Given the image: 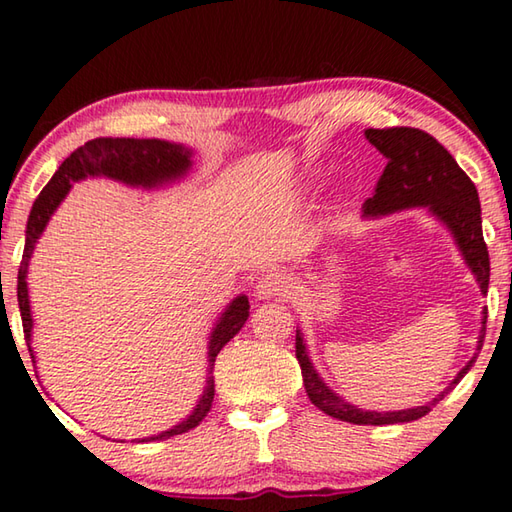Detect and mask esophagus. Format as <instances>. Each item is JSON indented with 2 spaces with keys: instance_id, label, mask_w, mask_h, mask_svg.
<instances>
[{
  "instance_id": "esophagus-1",
  "label": "esophagus",
  "mask_w": 512,
  "mask_h": 512,
  "mask_svg": "<svg viewBox=\"0 0 512 512\" xmlns=\"http://www.w3.org/2000/svg\"><path fill=\"white\" fill-rule=\"evenodd\" d=\"M290 288H292L290 276L281 274V272H272V274H265L263 279L258 281L256 297H261V299L279 297V295H286V292H290Z\"/></svg>"
}]
</instances>
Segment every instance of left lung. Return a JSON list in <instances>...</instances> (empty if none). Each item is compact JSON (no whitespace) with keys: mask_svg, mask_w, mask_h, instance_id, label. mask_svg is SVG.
<instances>
[{"mask_svg":"<svg viewBox=\"0 0 512 512\" xmlns=\"http://www.w3.org/2000/svg\"><path fill=\"white\" fill-rule=\"evenodd\" d=\"M365 138L388 158V165H385L381 179L376 183L374 195L363 204V217H381L395 211H404V208L424 206L426 211L433 217H438V220L451 231V236H454L467 267L476 276V281H479L481 292L488 295L490 256L481 229L479 192H476L472 179L460 170L456 158L451 156L438 140L420 129H367ZM485 322H488V308H483V322L476 354L463 370L456 374V379L449 383V388L442 390L440 395L429 401L426 406L392 410V413H376V410L356 408L351 406L349 401L335 395L329 385L320 379V374L315 372L304 345V335L297 331L295 349L308 399H311L317 408L324 410L326 415L349 424L381 426L420 420V417L429 413L440 399H445V395H449V392L456 388L458 381L463 379L469 372V367L474 365V360L483 347Z\"/></svg>","mask_w":512,"mask_h":512,"instance_id":"8db88e82","label":"left lung"}]
</instances>
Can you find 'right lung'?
<instances>
[{
    "mask_svg": "<svg viewBox=\"0 0 512 512\" xmlns=\"http://www.w3.org/2000/svg\"><path fill=\"white\" fill-rule=\"evenodd\" d=\"M192 149L177 145V142L156 140V138H95L88 140L86 145L74 149V152L65 158L58 167L52 181L47 183L40 192L38 199L33 201L29 222H27V240H24V254L18 270V304L22 315V329L24 340H27L31 358V331H33V317L29 306V288H27V272L33 249H36L38 238L43 236L49 217L54 215L58 204L65 199L70 192L74 181H81L86 177H108L115 181L127 183L133 188H158L163 183H172L181 177H186V172L192 165ZM249 317V299L240 295L226 306V311L220 315V320L213 326L211 340H208V376H206V388L204 395L197 401V406L181 424L172 426L152 438H145L140 442H152V440H167L172 435H181L204 420L208 410L213 406L215 397V379H213V365L215 358L220 354V349L236 335L242 324ZM36 363V360H33Z\"/></svg>",
    "mask_w": 512,
    "mask_h": 512,
    "instance_id": "obj_1",
    "label": "right lung"
}]
</instances>
